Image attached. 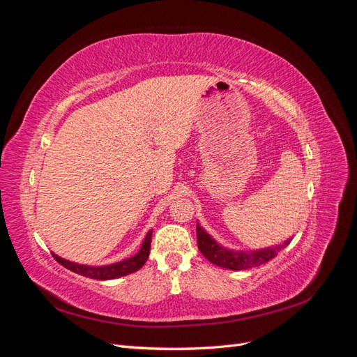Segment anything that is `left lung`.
<instances>
[{
    "label": "left lung",
    "mask_w": 357,
    "mask_h": 357,
    "mask_svg": "<svg viewBox=\"0 0 357 357\" xmlns=\"http://www.w3.org/2000/svg\"><path fill=\"white\" fill-rule=\"evenodd\" d=\"M197 240H198L199 252L207 257L211 264L222 268L234 269V271L264 265L277 256L280 248L286 247L289 244V241H286L283 245L264 248V250H256V252H232V250H226V248L219 245L208 234H205V231L201 229L199 226H197Z\"/></svg>",
    "instance_id": "left-lung-1"
}]
</instances>
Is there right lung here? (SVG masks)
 <instances>
[{
    "label": "right lung",
    "instance_id": "right-lung-1",
    "mask_svg": "<svg viewBox=\"0 0 357 357\" xmlns=\"http://www.w3.org/2000/svg\"><path fill=\"white\" fill-rule=\"evenodd\" d=\"M150 243H152V231L147 232L146 238L143 241V245L135 256L125 259V261H122V262L105 265V266L79 265V264L66 261V259H62L56 255H53V257L56 259L58 264H61L62 266H66L67 269H70V271L79 274V275L93 278V280H113V278H119V277H123V275L138 271V269L142 268L147 261L149 253H150Z\"/></svg>",
    "mask_w": 357,
    "mask_h": 357
}]
</instances>
